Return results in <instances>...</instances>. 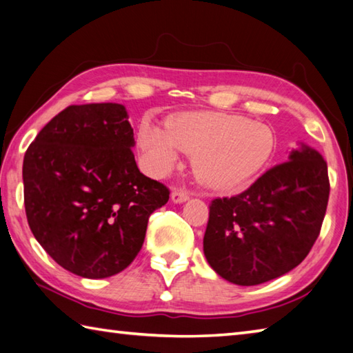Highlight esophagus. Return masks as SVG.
Returning a JSON list of instances; mask_svg holds the SVG:
<instances>
[{
	"label": "esophagus",
	"mask_w": 353,
	"mask_h": 353,
	"mask_svg": "<svg viewBox=\"0 0 353 353\" xmlns=\"http://www.w3.org/2000/svg\"><path fill=\"white\" fill-rule=\"evenodd\" d=\"M190 199V192L186 191L185 188H174L171 192V200L174 203H182L186 202Z\"/></svg>",
	"instance_id": "1"
}]
</instances>
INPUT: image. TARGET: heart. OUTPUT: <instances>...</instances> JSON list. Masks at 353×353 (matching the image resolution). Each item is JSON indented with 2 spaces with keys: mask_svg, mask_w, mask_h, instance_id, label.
Segmentation results:
<instances>
[{
  "mask_svg": "<svg viewBox=\"0 0 353 353\" xmlns=\"http://www.w3.org/2000/svg\"><path fill=\"white\" fill-rule=\"evenodd\" d=\"M139 148L154 174H167L192 156L200 182L217 190H239L266 167L275 148V136L265 123L226 113L179 116L168 128L143 122Z\"/></svg>",
  "mask_w": 353,
  "mask_h": 353,
  "instance_id": "1",
  "label": "heart"
}]
</instances>
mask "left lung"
<instances>
[{"label":"left lung","instance_id":"left-lung-1","mask_svg":"<svg viewBox=\"0 0 353 353\" xmlns=\"http://www.w3.org/2000/svg\"><path fill=\"white\" fill-rule=\"evenodd\" d=\"M327 163L303 147L250 188L210 203L203 251L220 277L254 286L292 271L319 239L329 200Z\"/></svg>","mask_w":353,"mask_h":353}]
</instances>
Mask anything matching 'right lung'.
<instances>
[{
    "label": "right lung",
    "instance_id": "add662e5",
    "mask_svg": "<svg viewBox=\"0 0 353 353\" xmlns=\"http://www.w3.org/2000/svg\"><path fill=\"white\" fill-rule=\"evenodd\" d=\"M121 103L62 110L29 145L23 163L26 216L34 239L85 279L121 272L143 245L151 212L170 199L143 176Z\"/></svg>",
    "mask_w": 353,
    "mask_h": 353
}]
</instances>
